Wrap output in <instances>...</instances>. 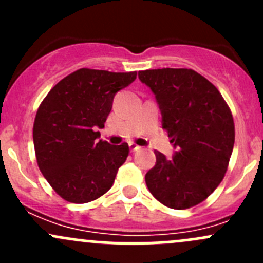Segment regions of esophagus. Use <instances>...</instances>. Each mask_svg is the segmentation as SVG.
Returning <instances> with one entry per match:
<instances>
[{
    "mask_svg": "<svg viewBox=\"0 0 263 263\" xmlns=\"http://www.w3.org/2000/svg\"><path fill=\"white\" fill-rule=\"evenodd\" d=\"M140 148L141 147H140L139 145L135 144V142H129V150L131 151H137V150H140Z\"/></svg>",
    "mask_w": 263,
    "mask_h": 263,
    "instance_id": "esophagus-1",
    "label": "esophagus"
}]
</instances>
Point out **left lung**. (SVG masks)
<instances>
[{"label":"left lung","instance_id":"1","mask_svg":"<svg viewBox=\"0 0 263 263\" xmlns=\"http://www.w3.org/2000/svg\"><path fill=\"white\" fill-rule=\"evenodd\" d=\"M139 79L155 95L177 150L172 159L155 151V165L145 176L148 191L176 210L198 205L228 169L235 139L232 112L219 90L190 68L140 71Z\"/></svg>","mask_w":263,"mask_h":263}]
</instances>
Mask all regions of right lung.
<instances>
[{
	"mask_svg": "<svg viewBox=\"0 0 263 263\" xmlns=\"http://www.w3.org/2000/svg\"><path fill=\"white\" fill-rule=\"evenodd\" d=\"M137 72L80 68L58 82L36 112L33 141L36 161L53 190L72 203L94 201L110 190L128 145L98 140L117 91Z\"/></svg>",
	"mask_w": 263,
	"mask_h": 263,
	"instance_id": "add662e5",
	"label": "right lung"
}]
</instances>
